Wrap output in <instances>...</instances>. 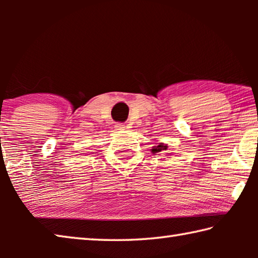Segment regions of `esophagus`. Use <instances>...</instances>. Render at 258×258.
I'll use <instances>...</instances> for the list:
<instances>
[{"label":"esophagus","instance_id":"1","mask_svg":"<svg viewBox=\"0 0 258 258\" xmlns=\"http://www.w3.org/2000/svg\"><path fill=\"white\" fill-rule=\"evenodd\" d=\"M115 127H116L117 130H125V125L121 124V123H117V124L115 125Z\"/></svg>","mask_w":258,"mask_h":258}]
</instances>
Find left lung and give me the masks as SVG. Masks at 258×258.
I'll list each match as a JSON object with an SVG mask.
<instances>
[{
	"instance_id": "left-lung-1",
	"label": "left lung",
	"mask_w": 258,
	"mask_h": 258,
	"mask_svg": "<svg viewBox=\"0 0 258 258\" xmlns=\"http://www.w3.org/2000/svg\"><path fill=\"white\" fill-rule=\"evenodd\" d=\"M166 149H167V146H165L164 143H159V145L157 146V147L152 148L151 151H152V154H158V152L166 151Z\"/></svg>"
}]
</instances>
